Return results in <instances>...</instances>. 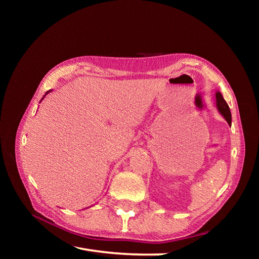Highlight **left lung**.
I'll return each instance as SVG.
<instances>
[{
    "mask_svg": "<svg viewBox=\"0 0 259 259\" xmlns=\"http://www.w3.org/2000/svg\"><path fill=\"white\" fill-rule=\"evenodd\" d=\"M216 105H217V108H218L219 112H221L224 115L226 121L228 122V124L230 125L231 124V112H230V109H229V106L227 105L225 99L223 98L222 94L219 93V92L216 93Z\"/></svg>",
    "mask_w": 259,
    "mask_h": 259,
    "instance_id": "1",
    "label": "left lung"
}]
</instances>
